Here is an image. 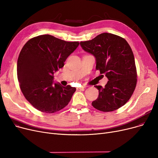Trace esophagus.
<instances>
[{
  "instance_id": "obj_1",
  "label": "esophagus",
  "mask_w": 158,
  "mask_h": 158,
  "mask_svg": "<svg viewBox=\"0 0 158 158\" xmlns=\"http://www.w3.org/2000/svg\"><path fill=\"white\" fill-rule=\"evenodd\" d=\"M86 88L85 86H81V87L77 88V89H84V88Z\"/></svg>"
}]
</instances>
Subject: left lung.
Listing matches in <instances>:
<instances>
[{
    "mask_svg": "<svg viewBox=\"0 0 158 158\" xmlns=\"http://www.w3.org/2000/svg\"><path fill=\"white\" fill-rule=\"evenodd\" d=\"M80 45L95 57L96 70L109 80L104 88L95 86L99 93L92 106L104 112L120 108L129 100L137 82L135 57L129 44L122 37L104 32L91 40L81 41Z\"/></svg>",
    "mask_w": 158,
    "mask_h": 158,
    "instance_id": "8db88e82",
    "label": "left lung"
}]
</instances>
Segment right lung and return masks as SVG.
Instances as JSON below:
<instances>
[{
	"label": "right lung",
	"instance_id": "1",
	"mask_svg": "<svg viewBox=\"0 0 158 158\" xmlns=\"http://www.w3.org/2000/svg\"><path fill=\"white\" fill-rule=\"evenodd\" d=\"M49 35L29 40L21 50L17 61V76L24 97L38 110L53 113L70 101L76 88L54 82V73L79 46Z\"/></svg>",
	"mask_w": 158,
	"mask_h": 158
}]
</instances>
